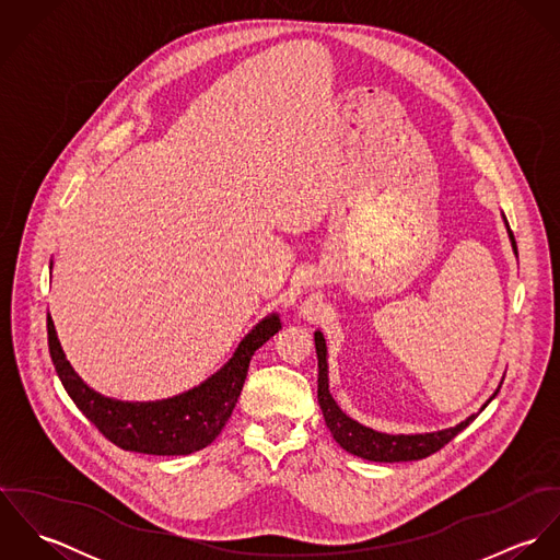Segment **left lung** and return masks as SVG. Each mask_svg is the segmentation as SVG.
<instances>
[{"label": "left lung", "instance_id": "left-lung-1", "mask_svg": "<svg viewBox=\"0 0 560 560\" xmlns=\"http://www.w3.org/2000/svg\"><path fill=\"white\" fill-rule=\"evenodd\" d=\"M504 224H506V233H509V240H511V245H513V252L517 254V243H515V237H513V233L509 229L506 218H504ZM315 347H317V358H319V390H317V399H319L320 411H323L325 424L331 431L334 440L347 453H351V455H358V457L369 459V462H382V464L424 459V457L438 453L442 446H446L459 431H464L477 418V413H472L464 422H459V424H455L451 429H442V431H433V433H413V435H390V433H380L375 429H369V427L360 424L358 420L349 418L336 405V400L331 399V395H329V384H327L329 382L327 380V347H325V338H323L320 331H315ZM495 395H498V390L493 393V397ZM487 402L480 409H485Z\"/></svg>", "mask_w": 560, "mask_h": 560}]
</instances>
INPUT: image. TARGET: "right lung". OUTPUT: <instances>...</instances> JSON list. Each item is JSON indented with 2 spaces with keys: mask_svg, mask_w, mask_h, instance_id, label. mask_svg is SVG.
<instances>
[{
  "mask_svg": "<svg viewBox=\"0 0 560 560\" xmlns=\"http://www.w3.org/2000/svg\"><path fill=\"white\" fill-rule=\"evenodd\" d=\"M280 327L276 313L258 320L215 375L183 395L161 400H118L98 395L73 371L51 317L47 320V336L65 390L109 442L122 451L174 457L196 453L222 433L240 399L254 351Z\"/></svg>",
  "mask_w": 560,
  "mask_h": 560,
  "instance_id": "add662e5",
  "label": "right lung"
}]
</instances>
